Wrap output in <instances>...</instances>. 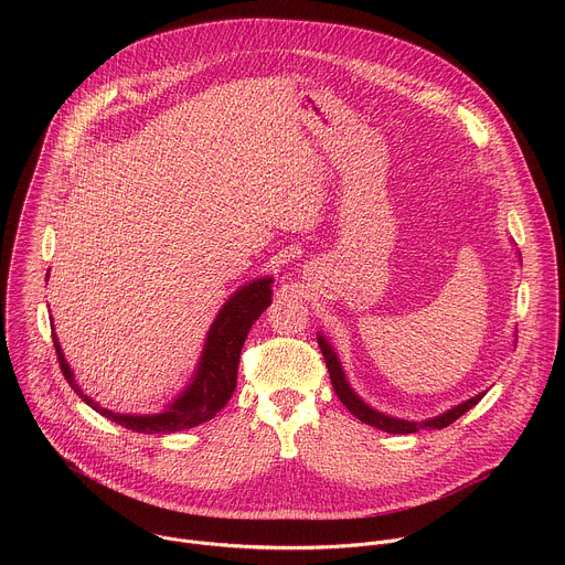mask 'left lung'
<instances>
[{
  "instance_id": "left-lung-1",
  "label": "left lung",
  "mask_w": 565,
  "mask_h": 565,
  "mask_svg": "<svg viewBox=\"0 0 565 565\" xmlns=\"http://www.w3.org/2000/svg\"><path fill=\"white\" fill-rule=\"evenodd\" d=\"M317 344L321 349V355H324L327 360V366H329V373H331V382H333V388L338 393V397L342 399V405L358 418L362 420L364 425H371L380 431H386V434H416V431H423V429H443V427H449L451 423H456L462 414H467L473 405H478L480 397L486 395V391L460 402V405L451 407L449 412L436 416V418H427V420H402V418H393V416H386L373 407H369L366 402L351 388L347 375H344V369L338 360V353L333 351V347L329 344V340L324 335H317Z\"/></svg>"
}]
</instances>
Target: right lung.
<instances>
[{
    "label": "right lung",
    "mask_w": 565,
    "mask_h": 565,
    "mask_svg": "<svg viewBox=\"0 0 565 565\" xmlns=\"http://www.w3.org/2000/svg\"><path fill=\"white\" fill-rule=\"evenodd\" d=\"M270 284H273V277L255 279L253 284L236 290L223 303V308L218 310L216 319L212 321V327L207 331L201 362L192 382L183 388L181 395L174 397V402L166 412L134 416V414H114L100 407L98 402H94L89 395L83 393V388L77 386L73 371L66 364L60 342L53 333V347L57 353L62 375L68 382V386L83 397L92 409L114 420L116 425L138 434H172V431L192 429L201 423H207L227 405V399L234 393L241 349H244V342L253 324L259 319V315L273 301Z\"/></svg>",
    "instance_id": "right-lung-1"
}]
</instances>
